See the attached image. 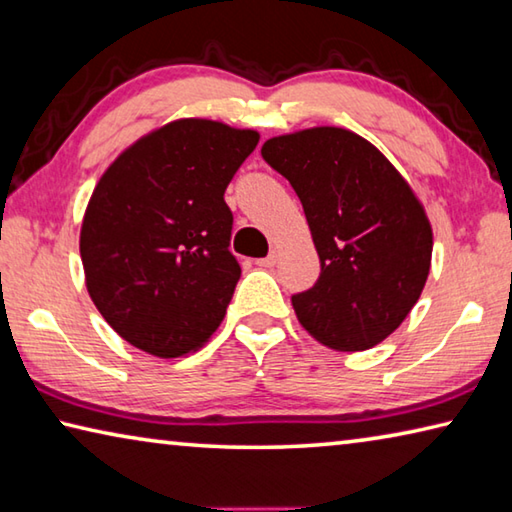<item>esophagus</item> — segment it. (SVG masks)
<instances>
[{"instance_id":"obj_1","label":"esophagus","mask_w":512,"mask_h":512,"mask_svg":"<svg viewBox=\"0 0 512 512\" xmlns=\"http://www.w3.org/2000/svg\"><path fill=\"white\" fill-rule=\"evenodd\" d=\"M276 261H279V256H276V251H272L270 256H265V258H258L256 265H261V267H274V265H276Z\"/></svg>"}]
</instances>
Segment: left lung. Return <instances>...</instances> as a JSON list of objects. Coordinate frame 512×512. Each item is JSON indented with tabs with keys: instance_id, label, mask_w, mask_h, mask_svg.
Instances as JSON below:
<instances>
[{
	"instance_id": "left-lung-1",
	"label": "left lung",
	"mask_w": 512,
	"mask_h": 512,
	"mask_svg": "<svg viewBox=\"0 0 512 512\" xmlns=\"http://www.w3.org/2000/svg\"><path fill=\"white\" fill-rule=\"evenodd\" d=\"M263 159L299 195L321 274L292 297L299 324L335 351H366L416 306L432 265L423 204L382 152L344 128L267 139Z\"/></svg>"
}]
</instances>
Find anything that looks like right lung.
I'll return each mask as SVG.
<instances>
[{
	"label": "right lung",
	"mask_w": 512,
	"mask_h": 512,
	"mask_svg": "<svg viewBox=\"0 0 512 512\" xmlns=\"http://www.w3.org/2000/svg\"><path fill=\"white\" fill-rule=\"evenodd\" d=\"M258 132L179 119L130 146L80 229L87 292L125 342L182 357L218 330L240 279L224 191Z\"/></svg>",
	"instance_id": "right-lung-1"
}]
</instances>
